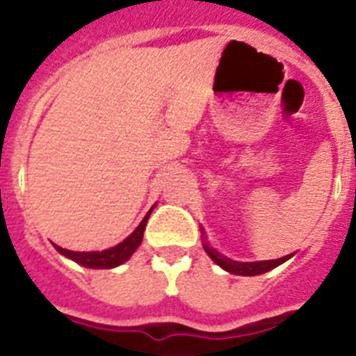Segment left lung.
Masks as SVG:
<instances>
[{
  "instance_id": "1",
  "label": "left lung",
  "mask_w": 356,
  "mask_h": 356,
  "mask_svg": "<svg viewBox=\"0 0 356 356\" xmlns=\"http://www.w3.org/2000/svg\"><path fill=\"white\" fill-rule=\"evenodd\" d=\"M203 250L209 253L210 259L217 264V266H221L225 271L232 273V275H241V276H257V275H264V273L271 271L275 267H278L280 264H284L285 260H289L292 254H287V257H282V259L276 260H262V262H235L232 259H226L222 254L217 253L213 248L209 246V242H203Z\"/></svg>"
}]
</instances>
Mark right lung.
I'll return each instance as SVG.
<instances>
[{
	"instance_id": "add662e5",
	"label": "right lung",
	"mask_w": 356,
	"mask_h": 356,
	"mask_svg": "<svg viewBox=\"0 0 356 356\" xmlns=\"http://www.w3.org/2000/svg\"><path fill=\"white\" fill-rule=\"evenodd\" d=\"M153 210V209H151ZM149 212L146 213L140 225L135 228V232L131 235H128L127 238L122 242H119L118 246L110 248V250H103V251H69L64 250V248L56 246L55 250L58 253H62L67 259L74 260L76 264L83 267H90V269H112V267H118L121 264L127 262L130 259L131 254L135 253V250L140 246V242H143L144 237V229H146V222L147 217H149Z\"/></svg>"
}]
</instances>
